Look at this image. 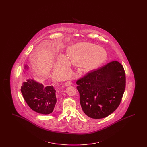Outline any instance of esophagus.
I'll return each instance as SVG.
<instances>
[{
	"label": "esophagus",
	"mask_w": 147,
	"mask_h": 147,
	"mask_svg": "<svg viewBox=\"0 0 147 147\" xmlns=\"http://www.w3.org/2000/svg\"><path fill=\"white\" fill-rule=\"evenodd\" d=\"M71 84H72V83L70 81H67V82L65 83V85L66 86H69L70 85H71Z\"/></svg>",
	"instance_id": "34e87169"
}]
</instances>
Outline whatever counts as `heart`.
I'll return each instance as SVG.
<instances>
[{
  "mask_svg": "<svg viewBox=\"0 0 147 147\" xmlns=\"http://www.w3.org/2000/svg\"><path fill=\"white\" fill-rule=\"evenodd\" d=\"M68 58L63 55L58 57L56 63V69L70 71V61L77 65L94 69L105 61L107 53L105 49L90 43H78L70 47L67 51Z\"/></svg>",
  "mask_w": 147,
  "mask_h": 147,
  "instance_id": "b5f03b06",
  "label": "heart"
}]
</instances>
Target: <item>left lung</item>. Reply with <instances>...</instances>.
<instances>
[{"mask_svg": "<svg viewBox=\"0 0 147 147\" xmlns=\"http://www.w3.org/2000/svg\"><path fill=\"white\" fill-rule=\"evenodd\" d=\"M77 84L83 114L91 119H102L115 111L121 101L125 72L121 63L112 61L89 72Z\"/></svg>", "mask_w": 147, "mask_h": 147, "instance_id": "left-lung-1", "label": "left lung"}]
</instances>
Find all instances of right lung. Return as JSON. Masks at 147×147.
Wrapping results in <instances>:
<instances>
[{
	"label": "right lung",
	"instance_id": "obj_1",
	"mask_svg": "<svg viewBox=\"0 0 147 147\" xmlns=\"http://www.w3.org/2000/svg\"><path fill=\"white\" fill-rule=\"evenodd\" d=\"M24 72L28 66H24ZM22 96L28 106L35 112L48 115L53 112L56 102V90L52 85L45 86L33 78L24 82L21 87Z\"/></svg>",
	"mask_w": 147,
	"mask_h": 147
}]
</instances>
